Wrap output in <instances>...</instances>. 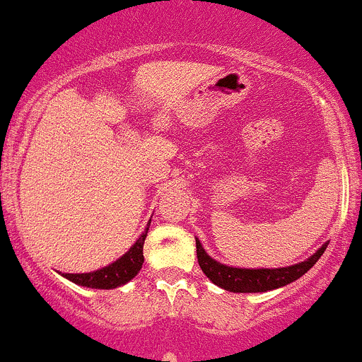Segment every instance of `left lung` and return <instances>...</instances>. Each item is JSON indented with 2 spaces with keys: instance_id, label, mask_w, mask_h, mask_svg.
<instances>
[{
  "instance_id": "1",
  "label": "left lung",
  "mask_w": 362,
  "mask_h": 362,
  "mask_svg": "<svg viewBox=\"0 0 362 362\" xmlns=\"http://www.w3.org/2000/svg\"><path fill=\"white\" fill-rule=\"evenodd\" d=\"M328 243H325L316 254L310 255L304 262L293 264L288 267H274V269H245V267H229L226 264L217 262L202 247L197 238V257L202 271L214 285L235 293H257V291L276 290L295 281L304 276L314 264L325 254Z\"/></svg>"
}]
</instances>
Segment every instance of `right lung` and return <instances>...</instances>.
<instances>
[{"label": "right lung", "instance_id": "add662e5", "mask_svg": "<svg viewBox=\"0 0 362 362\" xmlns=\"http://www.w3.org/2000/svg\"><path fill=\"white\" fill-rule=\"evenodd\" d=\"M150 226V223H148ZM148 226H146L145 233L136 240V243L122 257H119L115 262L108 264V266L96 269L93 273H81V274H62L64 278L71 279L72 283L81 286H88V288H98V290H110L117 288V286L126 285L127 281L134 278L139 273L143 266V245H145L146 233H148Z\"/></svg>", "mask_w": 362, "mask_h": 362}]
</instances>
